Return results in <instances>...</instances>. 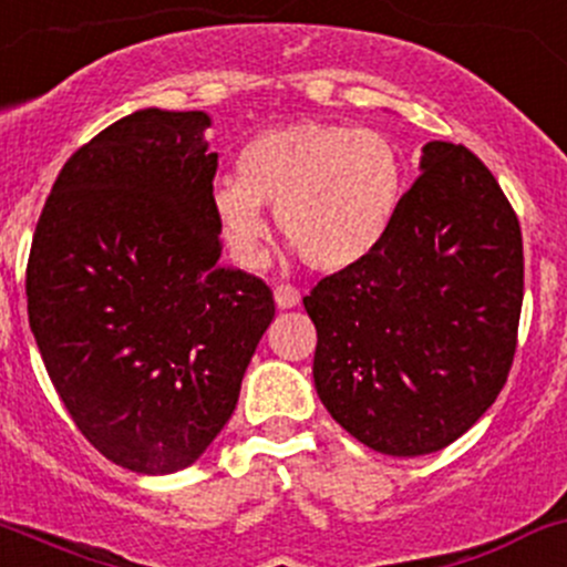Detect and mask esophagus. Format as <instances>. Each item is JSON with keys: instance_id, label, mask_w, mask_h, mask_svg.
<instances>
[{"instance_id": "34e87169", "label": "esophagus", "mask_w": 567, "mask_h": 567, "mask_svg": "<svg viewBox=\"0 0 567 567\" xmlns=\"http://www.w3.org/2000/svg\"><path fill=\"white\" fill-rule=\"evenodd\" d=\"M274 301H277L279 309H290V307H296V303L301 301V293H299V288H296V285L279 282L277 288H274Z\"/></svg>"}]
</instances>
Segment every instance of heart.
<instances>
[{
	"label": "heart",
	"instance_id": "b5f03b06",
	"mask_svg": "<svg viewBox=\"0 0 567 567\" xmlns=\"http://www.w3.org/2000/svg\"><path fill=\"white\" fill-rule=\"evenodd\" d=\"M402 148L378 130L299 122L244 143L238 176L214 184L212 212L241 266L266 260L264 208L315 271H348L380 249L404 200Z\"/></svg>",
	"mask_w": 567,
	"mask_h": 567
}]
</instances>
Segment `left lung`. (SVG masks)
<instances>
[{"mask_svg":"<svg viewBox=\"0 0 567 567\" xmlns=\"http://www.w3.org/2000/svg\"><path fill=\"white\" fill-rule=\"evenodd\" d=\"M522 299L519 217L497 178L462 143H426L378 252L303 296L320 402L380 454L445 449L503 391Z\"/></svg>","mask_w":567,"mask_h":567,"instance_id":"1","label":"left lung"}]
</instances>
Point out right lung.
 I'll return each mask as SVG.
<instances>
[{"instance_id":"1","label":"right lung","mask_w":567,"mask_h":567,"mask_svg":"<svg viewBox=\"0 0 567 567\" xmlns=\"http://www.w3.org/2000/svg\"><path fill=\"white\" fill-rule=\"evenodd\" d=\"M204 111L118 118L64 163L27 264L29 326L83 437L133 473L187 467L234 415L271 288L219 264Z\"/></svg>"}]
</instances>
